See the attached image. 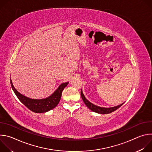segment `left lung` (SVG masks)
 <instances>
[{
    "label": "left lung",
    "mask_w": 152,
    "mask_h": 152,
    "mask_svg": "<svg viewBox=\"0 0 152 152\" xmlns=\"http://www.w3.org/2000/svg\"><path fill=\"white\" fill-rule=\"evenodd\" d=\"M80 95L82 97V99L84 102V103L85 104V105L87 106L90 110H91L92 111L100 114H110L112 112H114V111H115L116 110H117L118 108H119L121 105L123 104L124 103H123L121 104H119L118 106H114V107H102L98 106H96L94 104H93L92 103H91L90 102H89L87 99L85 98V97L84 96L82 91L81 90V92H80Z\"/></svg>",
    "instance_id": "obj_1"
}]
</instances>
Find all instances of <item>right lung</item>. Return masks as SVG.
<instances>
[{"instance_id": "obj_1", "label": "right lung", "mask_w": 152, "mask_h": 152, "mask_svg": "<svg viewBox=\"0 0 152 152\" xmlns=\"http://www.w3.org/2000/svg\"><path fill=\"white\" fill-rule=\"evenodd\" d=\"M10 80L12 89L19 100L26 106L29 110L35 113H46L55 108L61 100L62 91L69 83V82L61 83L58 89L51 96L46 99H32L18 93L13 86L11 79H10Z\"/></svg>"}]
</instances>
